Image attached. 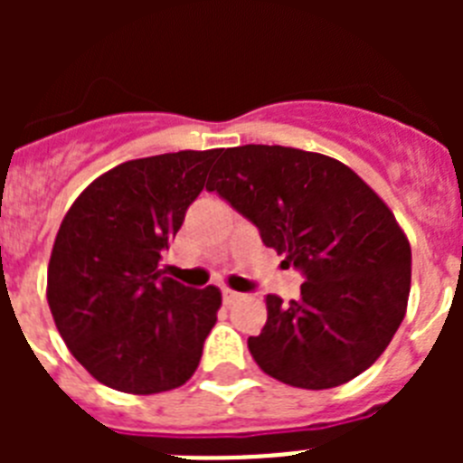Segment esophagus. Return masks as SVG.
Segmentation results:
<instances>
[{
    "mask_svg": "<svg viewBox=\"0 0 463 463\" xmlns=\"http://www.w3.org/2000/svg\"><path fill=\"white\" fill-rule=\"evenodd\" d=\"M239 297H241V294L234 292V289H222V298H224V304H227V306H232L234 301H239Z\"/></svg>",
    "mask_w": 463,
    "mask_h": 463,
    "instance_id": "esophagus-1",
    "label": "esophagus"
}]
</instances>
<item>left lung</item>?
<instances>
[{
    "mask_svg": "<svg viewBox=\"0 0 463 463\" xmlns=\"http://www.w3.org/2000/svg\"><path fill=\"white\" fill-rule=\"evenodd\" d=\"M206 190L306 278L297 301L267 297V325L248 338L257 366L301 390L338 387L369 369L411 294V243L387 203L338 159L255 143L222 150Z\"/></svg>",
    "mask_w": 463,
    "mask_h": 463,
    "instance_id": "1",
    "label": "left lung"
}]
</instances>
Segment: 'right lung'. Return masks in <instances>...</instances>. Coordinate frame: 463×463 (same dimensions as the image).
I'll return each instance as SVG.
<instances>
[{
    "instance_id": "add662e5",
    "label": "right lung",
    "mask_w": 463,
    "mask_h": 463,
    "mask_svg": "<svg viewBox=\"0 0 463 463\" xmlns=\"http://www.w3.org/2000/svg\"><path fill=\"white\" fill-rule=\"evenodd\" d=\"M222 150L129 159L90 183L64 215L48 261V306L69 353L127 394L185 384L218 322V288L159 269Z\"/></svg>"
}]
</instances>
